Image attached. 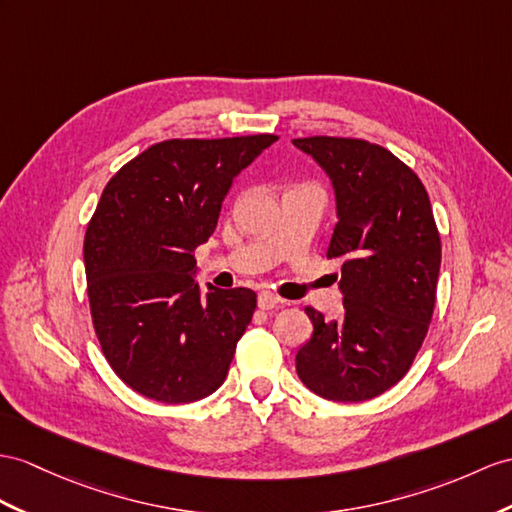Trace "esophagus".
Instances as JSON below:
<instances>
[{"instance_id": "obj_1", "label": "esophagus", "mask_w": 512, "mask_h": 512, "mask_svg": "<svg viewBox=\"0 0 512 512\" xmlns=\"http://www.w3.org/2000/svg\"><path fill=\"white\" fill-rule=\"evenodd\" d=\"M278 304H282V299H280L278 295H273L271 291H263V293H258V308H263V310H271V308H276Z\"/></svg>"}]
</instances>
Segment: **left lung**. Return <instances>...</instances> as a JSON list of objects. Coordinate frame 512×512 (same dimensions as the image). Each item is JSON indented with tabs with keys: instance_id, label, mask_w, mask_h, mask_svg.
Returning <instances> with one entry per match:
<instances>
[{
	"instance_id": "8db88e82",
	"label": "left lung",
	"mask_w": 512,
	"mask_h": 512,
	"mask_svg": "<svg viewBox=\"0 0 512 512\" xmlns=\"http://www.w3.org/2000/svg\"><path fill=\"white\" fill-rule=\"evenodd\" d=\"M293 145L332 182L336 226L328 258H341L343 315L306 308L313 336L295 356L297 376L332 402H365L413 365L432 319L441 239L430 197L389 149L310 136Z\"/></svg>"
}]
</instances>
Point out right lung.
I'll use <instances>...</instances> for the list:
<instances>
[{"mask_svg":"<svg viewBox=\"0 0 512 512\" xmlns=\"http://www.w3.org/2000/svg\"><path fill=\"white\" fill-rule=\"evenodd\" d=\"M276 141H162L106 184L84 236L93 326L110 367L149 400H204L228 376L256 293L208 284L204 295L193 252L215 232L234 178Z\"/></svg>","mask_w":512,"mask_h":512,"instance_id":"right-lung-1","label":"right lung"}]
</instances>
